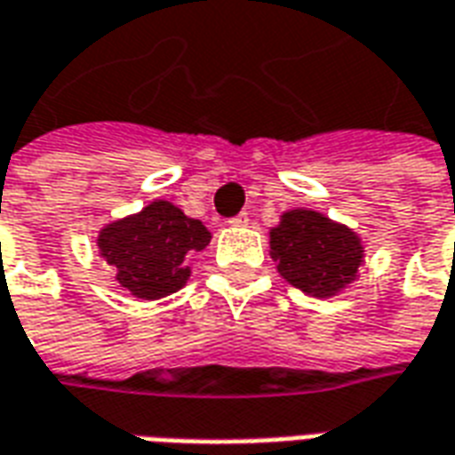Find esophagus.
Returning <instances> with one entry per match:
<instances>
[{"mask_svg":"<svg viewBox=\"0 0 455 455\" xmlns=\"http://www.w3.org/2000/svg\"><path fill=\"white\" fill-rule=\"evenodd\" d=\"M246 224H248L246 212H241V214H236L234 219H228V227H246Z\"/></svg>","mask_w":455,"mask_h":455,"instance_id":"esophagus-1","label":"esophagus"}]
</instances>
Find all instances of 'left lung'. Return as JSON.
Returning <instances> with one entry per match:
<instances>
[{
    "label": "left lung",
    "instance_id": "left-lung-1",
    "mask_svg": "<svg viewBox=\"0 0 455 455\" xmlns=\"http://www.w3.org/2000/svg\"><path fill=\"white\" fill-rule=\"evenodd\" d=\"M270 258L290 285L326 299L358 277L365 251L361 236L346 224L315 209H290L270 228Z\"/></svg>",
    "mask_w": 455,
    "mask_h": 455
}]
</instances>
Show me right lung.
Instances as JSON below:
<instances>
[{"label":"right lung","mask_w":455,"mask_h":455,"mask_svg":"<svg viewBox=\"0 0 455 455\" xmlns=\"http://www.w3.org/2000/svg\"><path fill=\"white\" fill-rule=\"evenodd\" d=\"M209 241L212 234L199 219H189L172 202L156 199L136 214L102 227L97 248L131 297L153 302L185 287L192 273L189 260Z\"/></svg>","instance_id":"add662e5"}]
</instances>
